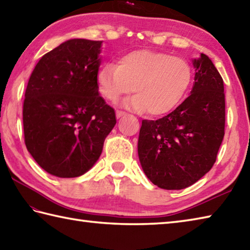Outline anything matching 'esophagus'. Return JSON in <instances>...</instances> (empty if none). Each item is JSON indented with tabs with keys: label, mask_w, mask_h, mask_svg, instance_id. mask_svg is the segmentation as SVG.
<instances>
[{
	"label": "esophagus",
	"mask_w": 250,
	"mask_h": 250,
	"mask_svg": "<svg viewBox=\"0 0 250 250\" xmlns=\"http://www.w3.org/2000/svg\"><path fill=\"white\" fill-rule=\"evenodd\" d=\"M125 115H126V112L122 111V110H117L116 111V117H117V118H121V117H124Z\"/></svg>",
	"instance_id": "obj_1"
}]
</instances>
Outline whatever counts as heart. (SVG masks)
<instances>
[{"mask_svg":"<svg viewBox=\"0 0 250 250\" xmlns=\"http://www.w3.org/2000/svg\"><path fill=\"white\" fill-rule=\"evenodd\" d=\"M192 82V68L182 57L168 53L139 50L122 55L117 65L105 63L97 73L101 94L115 103L133 90L136 95L125 103L150 116L167 115L177 108Z\"/></svg>","mask_w":250,"mask_h":250,"instance_id":"1","label":"heart"}]
</instances>
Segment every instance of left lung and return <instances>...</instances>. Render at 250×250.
I'll return each mask as SVG.
<instances>
[{
	"label": "left lung",
	"instance_id": "obj_1",
	"mask_svg": "<svg viewBox=\"0 0 250 250\" xmlns=\"http://www.w3.org/2000/svg\"><path fill=\"white\" fill-rule=\"evenodd\" d=\"M190 95L169 115L143 120L138 153L151 183L164 189H182L202 179L216 163L224 136L226 100L222 77L211 60H193Z\"/></svg>",
	"mask_w": 250,
	"mask_h": 250
}]
</instances>
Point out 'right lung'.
<instances>
[{
    "label": "right lung",
    "mask_w": 250,
    "mask_h": 250,
    "mask_svg": "<svg viewBox=\"0 0 250 250\" xmlns=\"http://www.w3.org/2000/svg\"><path fill=\"white\" fill-rule=\"evenodd\" d=\"M102 41L71 39L41 57L24 93V143L38 165L58 178H76L99 160L116 125L99 93Z\"/></svg>",
    "instance_id": "add662e5"
}]
</instances>
